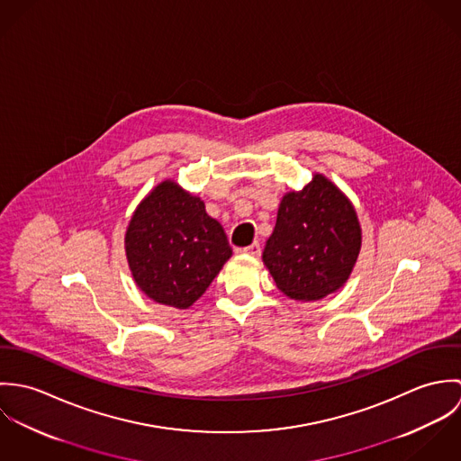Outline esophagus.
I'll use <instances>...</instances> for the list:
<instances>
[{
	"label": "esophagus",
	"mask_w": 461,
	"mask_h": 461,
	"mask_svg": "<svg viewBox=\"0 0 461 461\" xmlns=\"http://www.w3.org/2000/svg\"><path fill=\"white\" fill-rule=\"evenodd\" d=\"M243 252L249 254V256H252V258H259V256H261V245H259V243H252L250 247L243 249Z\"/></svg>",
	"instance_id": "obj_1"
}]
</instances>
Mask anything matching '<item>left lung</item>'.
<instances>
[{
	"mask_svg": "<svg viewBox=\"0 0 461 461\" xmlns=\"http://www.w3.org/2000/svg\"><path fill=\"white\" fill-rule=\"evenodd\" d=\"M362 229L355 207L325 176L285 194L263 261L293 300H320L344 285L357 263Z\"/></svg>",
	"mask_w": 461,
	"mask_h": 461,
	"instance_id": "left-lung-1",
	"label": "left lung"
}]
</instances>
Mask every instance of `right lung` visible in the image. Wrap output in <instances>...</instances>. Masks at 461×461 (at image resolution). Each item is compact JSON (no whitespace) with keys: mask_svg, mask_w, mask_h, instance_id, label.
<instances>
[{"mask_svg":"<svg viewBox=\"0 0 461 461\" xmlns=\"http://www.w3.org/2000/svg\"><path fill=\"white\" fill-rule=\"evenodd\" d=\"M126 256L136 285L150 300L188 309L229 261L232 249L203 202L168 179L132 212Z\"/></svg>","mask_w":461,"mask_h":461,"instance_id":"right-lung-1","label":"right lung"}]
</instances>
